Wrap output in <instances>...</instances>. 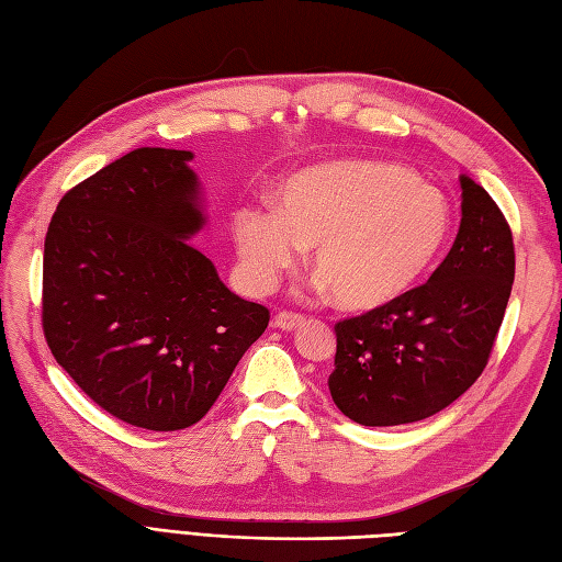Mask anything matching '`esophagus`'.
<instances>
[{
    "instance_id": "obj_1",
    "label": "esophagus",
    "mask_w": 562,
    "mask_h": 562,
    "mask_svg": "<svg viewBox=\"0 0 562 562\" xmlns=\"http://www.w3.org/2000/svg\"><path fill=\"white\" fill-rule=\"evenodd\" d=\"M304 323V316H300V314H295V312H279L277 316H274V326L279 328V330H295V328H300Z\"/></svg>"
}]
</instances>
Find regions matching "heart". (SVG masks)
Returning <instances> with one entry per match:
<instances>
[{
  "label": "heart",
  "instance_id": "obj_1",
  "mask_svg": "<svg viewBox=\"0 0 562 562\" xmlns=\"http://www.w3.org/2000/svg\"><path fill=\"white\" fill-rule=\"evenodd\" d=\"M450 232L446 199L394 164L339 159L288 180L283 211L244 206L234 239L252 285L269 288L316 246L314 269L339 307L370 312L398 300Z\"/></svg>",
  "mask_w": 562,
  "mask_h": 562
}]
</instances>
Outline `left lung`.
I'll list each match as a JSON object with an SVG mask.
<instances>
[{"label":"left lung","mask_w":562,"mask_h":562,"mask_svg":"<svg viewBox=\"0 0 562 562\" xmlns=\"http://www.w3.org/2000/svg\"><path fill=\"white\" fill-rule=\"evenodd\" d=\"M514 277L512 227L495 199L462 176V223L429 281L335 323V405L363 427H396L443 411L485 370Z\"/></svg>","instance_id":"8db88e82"}]
</instances>
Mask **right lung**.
I'll list each match as a JSON object with an SVG mask.
<instances>
[{
	"instance_id": "add662e5",
	"label": "right lung",
	"mask_w": 562,
	"mask_h": 562,
	"mask_svg": "<svg viewBox=\"0 0 562 562\" xmlns=\"http://www.w3.org/2000/svg\"><path fill=\"white\" fill-rule=\"evenodd\" d=\"M190 159L128 151L65 192L44 241L50 353L95 405L149 431L206 415L269 323L187 241L203 225Z\"/></svg>"
}]
</instances>
